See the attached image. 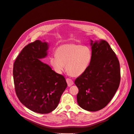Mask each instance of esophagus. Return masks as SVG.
<instances>
[{
  "mask_svg": "<svg viewBox=\"0 0 134 134\" xmlns=\"http://www.w3.org/2000/svg\"><path fill=\"white\" fill-rule=\"evenodd\" d=\"M66 82H67V83H68V87H70V86H71L72 84H74V82H73V81H72L71 79H70V78H67L66 79Z\"/></svg>",
  "mask_w": 134,
  "mask_h": 134,
  "instance_id": "1",
  "label": "esophagus"
}]
</instances>
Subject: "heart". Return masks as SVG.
<instances>
[{"label": "heart", "mask_w": 134, "mask_h": 134, "mask_svg": "<svg viewBox=\"0 0 134 134\" xmlns=\"http://www.w3.org/2000/svg\"><path fill=\"white\" fill-rule=\"evenodd\" d=\"M56 55L50 58V64L58 73L65 68L70 75L78 76L86 71L91 63L92 52L86 46L76 43H66L56 50Z\"/></svg>", "instance_id": "obj_1"}]
</instances>
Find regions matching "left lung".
<instances>
[{
  "label": "left lung",
  "instance_id": "8db88e82",
  "mask_svg": "<svg viewBox=\"0 0 134 134\" xmlns=\"http://www.w3.org/2000/svg\"><path fill=\"white\" fill-rule=\"evenodd\" d=\"M92 59L87 70L75 80L79 92L77 102L88 111L106 107L114 96L120 83L118 58L104 40H91Z\"/></svg>",
  "mask_w": 134,
  "mask_h": 134
}]
</instances>
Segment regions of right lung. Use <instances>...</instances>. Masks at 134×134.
<instances>
[{
	"instance_id": "add662e5",
	"label": "right lung",
	"mask_w": 134,
	"mask_h": 134,
	"mask_svg": "<svg viewBox=\"0 0 134 134\" xmlns=\"http://www.w3.org/2000/svg\"><path fill=\"white\" fill-rule=\"evenodd\" d=\"M46 42L36 40L24 47L13 65L16 94L24 106L36 113H48L57 107L67 87L65 78L40 59L47 55Z\"/></svg>"
}]
</instances>
